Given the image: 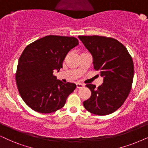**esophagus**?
Listing matches in <instances>:
<instances>
[{"label":"esophagus","mask_w":148,"mask_h":148,"mask_svg":"<svg viewBox=\"0 0 148 148\" xmlns=\"http://www.w3.org/2000/svg\"><path fill=\"white\" fill-rule=\"evenodd\" d=\"M84 87V85L82 83H76V87L78 88V89H80V88H83Z\"/></svg>","instance_id":"esophagus-1"}]
</instances>
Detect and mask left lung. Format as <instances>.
I'll return each mask as SVG.
<instances>
[{
	"label": "left lung",
	"mask_w": 148,
	"mask_h": 148,
	"mask_svg": "<svg viewBox=\"0 0 148 148\" xmlns=\"http://www.w3.org/2000/svg\"><path fill=\"white\" fill-rule=\"evenodd\" d=\"M92 55L93 68L103 83L98 88L86 86L91 95L83 105L90 113L106 115L117 110L128 97L134 76V64L126 48L119 41L103 36H78Z\"/></svg>",
	"instance_id": "left-lung-1"
}]
</instances>
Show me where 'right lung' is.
Wrapping results in <instances>:
<instances>
[{
    "mask_svg": "<svg viewBox=\"0 0 148 148\" xmlns=\"http://www.w3.org/2000/svg\"><path fill=\"white\" fill-rule=\"evenodd\" d=\"M78 45L74 37L48 35L24 50L18 61L16 80L22 100L34 111L50 113L65 105L76 87L53 75L62 68L65 56Z\"/></svg>",
    "mask_w": 148,
    "mask_h": 148,
    "instance_id": "right-lung-1",
    "label": "right lung"
}]
</instances>
